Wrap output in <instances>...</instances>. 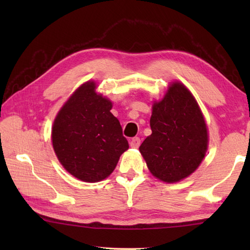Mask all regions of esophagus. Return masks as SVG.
Listing matches in <instances>:
<instances>
[{
  "mask_svg": "<svg viewBox=\"0 0 250 250\" xmlns=\"http://www.w3.org/2000/svg\"><path fill=\"white\" fill-rule=\"evenodd\" d=\"M130 145L132 148H139L140 145H141V139L140 137H133V139L131 140L130 142Z\"/></svg>",
  "mask_w": 250,
  "mask_h": 250,
  "instance_id": "1",
  "label": "esophagus"
}]
</instances>
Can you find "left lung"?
<instances>
[{
	"label": "left lung",
	"instance_id": "8db88e82",
	"mask_svg": "<svg viewBox=\"0 0 250 250\" xmlns=\"http://www.w3.org/2000/svg\"><path fill=\"white\" fill-rule=\"evenodd\" d=\"M152 133L140 151L153 176L176 183L193 173L207 149V129L198 103L183 83H174L152 106Z\"/></svg>",
	"mask_w": 250,
	"mask_h": 250
}]
</instances>
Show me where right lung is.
<instances>
[{
	"label": "right lung",
	"mask_w": 250,
	"mask_h": 250,
	"mask_svg": "<svg viewBox=\"0 0 250 250\" xmlns=\"http://www.w3.org/2000/svg\"><path fill=\"white\" fill-rule=\"evenodd\" d=\"M86 83L63 105L52 126V146L73 176L87 183L105 179L129 148L111 102Z\"/></svg>",
	"instance_id": "1"
}]
</instances>
